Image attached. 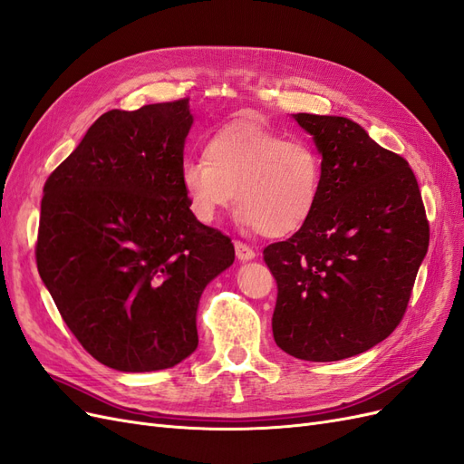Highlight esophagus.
<instances>
[{
	"label": "esophagus",
	"instance_id": "esophagus-1",
	"mask_svg": "<svg viewBox=\"0 0 464 464\" xmlns=\"http://www.w3.org/2000/svg\"><path fill=\"white\" fill-rule=\"evenodd\" d=\"M234 249H236L237 261H251V259H256V251L251 249L247 244L236 242V244H234Z\"/></svg>",
	"mask_w": 464,
	"mask_h": 464
}]
</instances>
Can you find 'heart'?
I'll return each instance as SVG.
<instances>
[{"instance_id":"b5f03b06","label":"heart","mask_w":464,"mask_h":464,"mask_svg":"<svg viewBox=\"0 0 464 464\" xmlns=\"http://www.w3.org/2000/svg\"><path fill=\"white\" fill-rule=\"evenodd\" d=\"M321 181V159L310 145L246 121L224 125L205 141L203 159L179 166L181 191L199 222L213 224L236 199L237 222L269 237L305 227Z\"/></svg>"}]
</instances>
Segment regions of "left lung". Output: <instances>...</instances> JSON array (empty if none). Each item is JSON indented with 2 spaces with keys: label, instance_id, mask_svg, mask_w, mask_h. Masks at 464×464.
Segmentation results:
<instances>
[{
  "label": "left lung",
  "instance_id": "1",
  "mask_svg": "<svg viewBox=\"0 0 464 464\" xmlns=\"http://www.w3.org/2000/svg\"><path fill=\"white\" fill-rule=\"evenodd\" d=\"M321 154L315 213L265 247L276 278L273 336L307 362L373 348L395 331L422 265L430 227L414 172L343 116L292 114Z\"/></svg>",
  "mask_w": 464,
  "mask_h": 464
}]
</instances>
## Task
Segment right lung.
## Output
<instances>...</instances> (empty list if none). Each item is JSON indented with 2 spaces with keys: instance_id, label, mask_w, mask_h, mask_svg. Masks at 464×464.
I'll use <instances>...</instances> for the list:
<instances>
[{
  "instance_id": "right-lung-1",
  "label": "right lung",
  "mask_w": 464,
  "mask_h": 464,
  "mask_svg": "<svg viewBox=\"0 0 464 464\" xmlns=\"http://www.w3.org/2000/svg\"><path fill=\"white\" fill-rule=\"evenodd\" d=\"M189 98L110 110L46 179L36 265L87 353L130 372L195 353L205 286L234 263L228 236L191 215L179 186Z\"/></svg>"
}]
</instances>
